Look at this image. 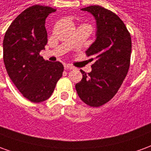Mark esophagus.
<instances>
[{
    "instance_id": "34e87169",
    "label": "esophagus",
    "mask_w": 151,
    "mask_h": 151,
    "mask_svg": "<svg viewBox=\"0 0 151 151\" xmlns=\"http://www.w3.org/2000/svg\"><path fill=\"white\" fill-rule=\"evenodd\" d=\"M64 67H65V69H66V70H69V69H73L74 67L72 65H69V64H65V65H64Z\"/></svg>"
}]
</instances>
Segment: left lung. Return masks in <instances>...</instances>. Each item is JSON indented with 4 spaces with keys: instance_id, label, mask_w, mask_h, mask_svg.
Wrapping results in <instances>:
<instances>
[{
    "instance_id": "obj_1",
    "label": "left lung",
    "mask_w": 151,
    "mask_h": 151,
    "mask_svg": "<svg viewBox=\"0 0 151 151\" xmlns=\"http://www.w3.org/2000/svg\"><path fill=\"white\" fill-rule=\"evenodd\" d=\"M82 10L91 13L96 21V39L86 52L95 62L87 74L80 70L82 79L75 88L86 104L100 107L113 98L128 73L131 36L123 21L113 12L99 5Z\"/></svg>"
}]
</instances>
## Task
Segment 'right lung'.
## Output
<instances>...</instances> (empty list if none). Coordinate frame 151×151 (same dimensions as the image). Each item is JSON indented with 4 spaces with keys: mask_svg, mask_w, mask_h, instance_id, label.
<instances>
[{
    "mask_svg": "<svg viewBox=\"0 0 151 151\" xmlns=\"http://www.w3.org/2000/svg\"><path fill=\"white\" fill-rule=\"evenodd\" d=\"M55 11L48 6L29 7L14 20L3 40V60L9 77L33 103L49 98L64 71L61 63L45 60L40 55L47 43L45 20Z\"/></svg>",
    "mask_w": 151,
    "mask_h": 151,
    "instance_id": "obj_1",
    "label": "right lung"
}]
</instances>
